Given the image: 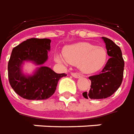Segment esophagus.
<instances>
[{
	"mask_svg": "<svg viewBox=\"0 0 134 134\" xmlns=\"http://www.w3.org/2000/svg\"><path fill=\"white\" fill-rule=\"evenodd\" d=\"M71 76L74 78H80L81 76V75L80 74H76V73H72Z\"/></svg>",
	"mask_w": 134,
	"mask_h": 134,
	"instance_id": "obj_1",
	"label": "esophagus"
}]
</instances>
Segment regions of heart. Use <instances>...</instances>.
Returning a JSON list of instances; mask_svg holds the SVG:
<instances>
[{"mask_svg":"<svg viewBox=\"0 0 134 134\" xmlns=\"http://www.w3.org/2000/svg\"><path fill=\"white\" fill-rule=\"evenodd\" d=\"M64 59L57 56L58 62H68L78 65L81 71L91 74L99 71L105 65L108 53L104 47L96 46L89 42H79L69 45L63 50Z\"/></svg>","mask_w":134,"mask_h":134,"instance_id":"obj_1","label":"heart"}]
</instances>
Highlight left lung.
I'll return each mask as SVG.
<instances>
[{
  "label": "left lung",
  "mask_w": 134,
  "mask_h": 134,
  "mask_svg": "<svg viewBox=\"0 0 134 134\" xmlns=\"http://www.w3.org/2000/svg\"><path fill=\"white\" fill-rule=\"evenodd\" d=\"M110 58L99 74L89 77L91 86L89 92H83L86 99H105L113 94L122 83L124 60L120 48L110 39L102 37Z\"/></svg>",
  "instance_id": "1"
}]
</instances>
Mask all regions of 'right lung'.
Segmentation results:
<instances>
[{
    "instance_id": "add662e5",
    "label": "right lung",
    "mask_w": 134,
    "mask_h": 134,
    "mask_svg": "<svg viewBox=\"0 0 134 134\" xmlns=\"http://www.w3.org/2000/svg\"><path fill=\"white\" fill-rule=\"evenodd\" d=\"M50 42V39H28L12 50L8 64V80L15 92L24 99H48L55 92L60 79L67 75L56 74L42 65L47 60ZM24 61H32L41 67L32 76H25L21 71Z\"/></svg>"
}]
</instances>
